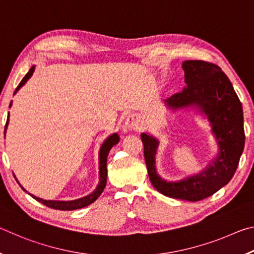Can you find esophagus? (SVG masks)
<instances>
[{
	"mask_svg": "<svg viewBox=\"0 0 254 254\" xmlns=\"http://www.w3.org/2000/svg\"><path fill=\"white\" fill-rule=\"evenodd\" d=\"M137 127H139V121H137V119L134 117V115H130V117L127 119L124 127L130 131V130H135V128H137Z\"/></svg>",
	"mask_w": 254,
	"mask_h": 254,
	"instance_id": "1",
	"label": "esophagus"
}]
</instances>
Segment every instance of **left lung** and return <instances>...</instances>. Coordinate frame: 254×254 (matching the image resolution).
<instances>
[{"label":"left lung","mask_w":254,"mask_h":254,"mask_svg":"<svg viewBox=\"0 0 254 254\" xmlns=\"http://www.w3.org/2000/svg\"><path fill=\"white\" fill-rule=\"evenodd\" d=\"M183 68L187 86L183 92L166 100L167 105L173 109L198 106L212 124V131L220 147L218 156L199 175L178 183H167L159 177L154 167L158 140L145 133L141 134V140L153 187L171 198L198 201L220 190L235 174L246 142L243 110L230 79L217 65L204 60H186Z\"/></svg>","instance_id":"8db88e82"}]
</instances>
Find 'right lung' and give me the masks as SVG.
<instances>
[{
  "label": "right lung",
  "instance_id": "obj_1",
  "mask_svg": "<svg viewBox=\"0 0 254 254\" xmlns=\"http://www.w3.org/2000/svg\"><path fill=\"white\" fill-rule=\"evenodd\" d=\"M33 70H34V67L30 68V70L28 71V74L25 75L22 80L20 81V84L18 87L15 88V92L14 94L19 91L20 87H22V86L25 84V81H27L31 75L33 74ZM12 102L10 103V107H11ZM7 122H8V117L6 120V124H5V128H4V134H5V130H6V127H7ZM120 141V136L117 133H114V134H112L111 136H109V139L105 140V142L102 144L101 147V151H100V184H98L97 188L95 189V191L93 192V194L83 197V198H79V199H76V200H70V201H59V200H46V199H42L39 198V197H36L31 195L34 199L40 201L46 206H48L50 208H54V209H59V210H74V209H78L81 207H85V206H88L89 204H92L95 201L98 197L101 196V194L104 190L105 188V185H106V178H107V156H109V152L110 150L112 149L113 145H115L117 143H119ZM19 183V182H18ZM21 186V185H20ZM21 188L23 189L24 191H27L25 189L21 186Z\"/></svg>",
  "mask_w": 254,
  "mask_h": 254
}]
</instances>
